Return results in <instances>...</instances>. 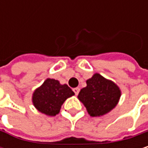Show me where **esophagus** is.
<instances>
[{"label": "esophagus", "instance_id": "1", "mask_svg": "<svg viewBox=\"0 0 148 148\" xmlns=\"http://www.w3.org/2000/svg\"><path fill=\"white\" fill-rule=\"evenodd\" d=\"M74 92L75 93V95H78L79 92V87H76V88H74Z\"/></svg>", "mask_w": 148, "mask_h": 148}]
</instances>
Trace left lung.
Masks as SVG:
<instances>
[{
	"label": "left lung",
	"instance_id": "obj_1",
	"mask_svg": "<svg viewBox=\"0 0 148 148\" xmlns=\"http://www.w3.org/2000/svg\"><path fill=\"white\" fill-rule=\"evenodd\" d=\"M121 95V89L115 82L95 73L86 80V86L80 90L78 99L91 116H101L117 105Z\"/></svg>",
	"mask_w": 148,
	"mask_h": 148
}]
</instances>
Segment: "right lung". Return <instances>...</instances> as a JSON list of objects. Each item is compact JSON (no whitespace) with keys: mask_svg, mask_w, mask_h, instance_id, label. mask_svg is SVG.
I'll return each mask as SVG.
<instances>
[{"mask_svg":"<svg viewBox=\"0 0 148 148\" xmlns=\"http://www.w3.org/2000/svg\"><path fill=\"white\" fill-rule=\"evenodd\" d=\"M74 92L66 84L62 85L59 80L48 78L32 93V101L34 107L41 113L55 116L60 112L65 100Z\"/></svg>","mask_w":148,"mask_h":148,"instance_id":"obj_1","label":"right lung"}]
</instances>
